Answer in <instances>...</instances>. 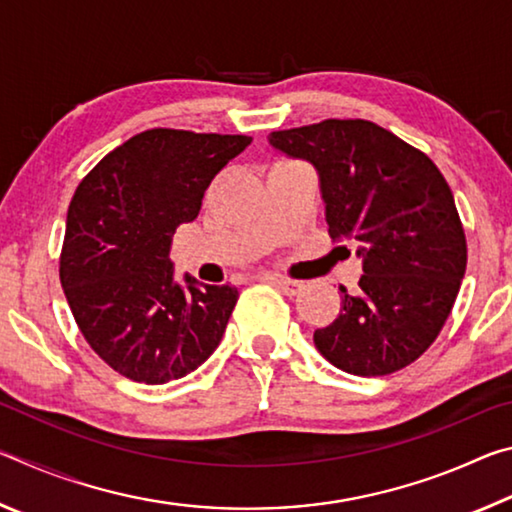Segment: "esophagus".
I'll return each mask as SVG.
<instances>
[{
	"instance_id": "esophagus-1",
	"label": "esophagus",
	"mask_w": 512,
	"mask_h": 512,
	"mask_svg": "<svg viewBox=\"0 0 512 512\" xmlns=\"http://www.w3.org/2000/svg\"><path fill=\"white\" fill-rule=\"evenodd\" d=\"M275 284L282 289V293H287V296H296V293H300L302 287H305V284L291 280V277H275Z\"/></svg>"
}]
</instances>
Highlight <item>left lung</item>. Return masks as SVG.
Listing matches in <instances>:
<instances>
[{
  "mask_svg": "<svg viewBox=\"0 0 512 512\" xmlns=\"http://www.w3.org/2000/svg\"><path fill=\"white\" fill-rule=\"evenodd\" d=\"M320 176L327 232L357 244L359 289L341 287V314L314 332L318 352L343 372L391 375L436 341L467 266L454 194L420 149L368 119H325L271 133Z\"/></svg>",
  "mask_w": 512,
  "mask_h": 512,
  "instance_id": "obj_1",
  "label": "left lung"
}]
</instances>
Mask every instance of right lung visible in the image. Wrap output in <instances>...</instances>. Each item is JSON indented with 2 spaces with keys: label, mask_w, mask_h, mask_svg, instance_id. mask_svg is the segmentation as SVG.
Returning a JSON list of instances; mask_svg holds the SVG:
<instances>
[{
  "label": "right lung",
  "mask_w": 512,
  "mask_h": 512,
  "mask_svg": "<svg viewBox=\"0 0 512 512\" xmlns=\"http://www.w3.org/2000/svg\"><path fill=\"white\" fill-rule=\"evenodd\" d=\"M253 137L151 128L110 151L67 210L60 284L83 339L140 384L196 370L219 348L239 291L173 282L171 244L205 189Z\"/></svg>",
  "instance_id": "add662e5"
}]
</instances>
